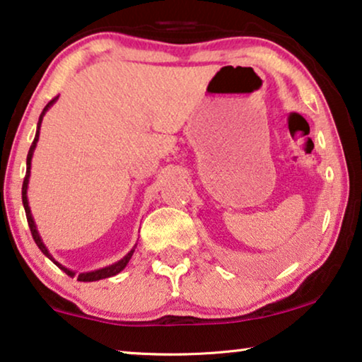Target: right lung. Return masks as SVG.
Returning <instances> with one entry per match:
<instances>
[{"instance_id": "right-lung-1", "label": "right lung", "mask_w": 362, "mask_h": 362, "mask_svg": "<svg viewBox=\"0 0 362 362\" xmlns=\"http://www.w3.org/2000/svg\"><path fill=\"white\" fill-rule=\"evenodd\" d=\"M56 100H57V97H54L52 100L49 102L46 107H44V110H42L41 117H39V122H37V130H36V136H34V141H33V145H31V148H29V151H28V160H26V176H24V181H23V206H24V211H26L28 224H29V229H31L33 239H34V242H36V244H37L39 250H41L42 254L47 257V259H51V260L54 262V264H56V265L59 267V269L66 272V274H67L69 276H74V275H76V272H72V270L66 269V267L59 264V262H57L56 259H54V257H52L51 254H49L47 247L44 245V242H42V239H41V235H39V232H37V227H36V224H34V219H33L31 209H29V202H28V182H29V175H31V160H33V153H34V148H36V145H37V140H39V130H41L42 117L46 115V112L49 110V108H51V105H52V103L56 102ZM133 252H135V249H132L130 252H128V254H127L125 257H123L122 260L115 262V264H113V265H108V267H105V269H98V270H93V272H86V274H78V275H77V280H78V281H97V280L108 279V276H113V275L120 274V272H122V270L125 269V267H127L128 262H130L132 255H133Z\"/></svg>"}]
</instances>
